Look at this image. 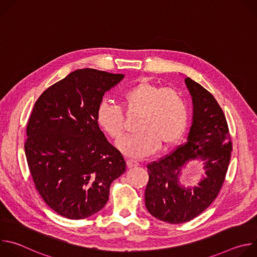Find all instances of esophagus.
<instances>
[{
  "mask_svg": "<svg viewBox=\"0 0 257 257\" xmlns=\"http://www.w3.org/2000/svg\"><path fill=\"white\" fill-rule=\"evenodd\" d=\"M138 165H139L138 162L135 161V160H132V159L127 160V166H128V168H134V167H137Z\"/></svg>",
  "mask_w": 257,
  "mask_h": 257,
  "instance_id": "1",
  "label": "esophagus"
}]
</instances>
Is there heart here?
Listing matches in <instances>:
<instances>
[{"mask_svg":"<svg viewBox=\"0 0 257 257\" xmlns=\"http://www.w3.org/2000/svg\"><path fill=\"white\" fill-rule=\"evenodd\" d=\"M122 102L128 113H140L135 134L122 140L120 151L130 158H143L154 154L161 145L171 146L184 134L188 124V105L174 88L141 81L126 89ZM98 126L115 140L126 130L123 108L103 100L96 109Z\"/></svg>","mask_w":257,"mask_h":257,"instance_id":"obj_1","label":"heart"}]
</instances>
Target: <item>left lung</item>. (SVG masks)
Returning <instances> with one entry per match:
<instances>
[{"instance_id":"obj_1","label":"left lung","mask_w":257,"mask_h":257,"mask_svg":"<svg viewBox=\"0 0 257 257\" xmlns=\"http://www.w3.org/2000/svg\"><path fill=\"white\" fill-rule=\"evenodd\" d=\"M192 96V125L184 144L148 165L150 180L144 192L152 215L169 224H183L203 212L216 198L228 171L232 141L228 123L213 95L191 78H185ZM193 159L205 164L206 176L197 187L179 183L181 169Z\"/></svg>"}]
</instances>
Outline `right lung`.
<instances>
[{
  "instance_id": "right-lung-1",
  "label": "right lung",
  "mask_w": 257,
  "mask_h": 257,
  "mask_svg": "<svg viewBox=\"0 0 257 257\" xmlns=\"http://www.w3.org/2000/svg\"><path fill=\"white\" fill-rule=\"evenodd\" d=\"M123 78L79 69L34 103L26 126V161L36 190L60 215L81 219L99 211L112 182L126 171L122 154L96 122L103 94Z\"/></svg>"
}]
</instances>
